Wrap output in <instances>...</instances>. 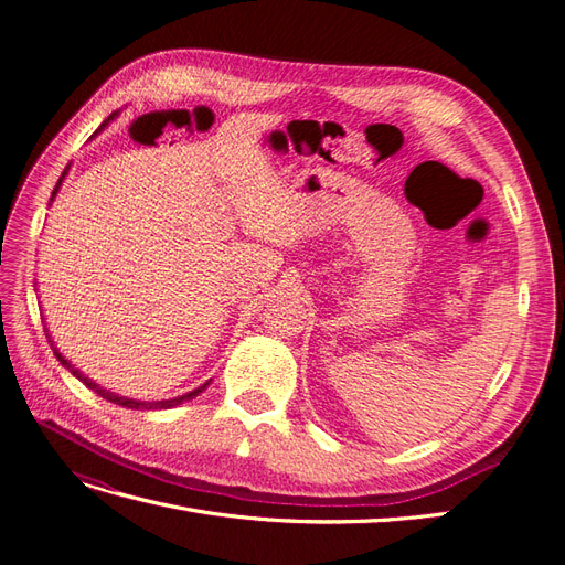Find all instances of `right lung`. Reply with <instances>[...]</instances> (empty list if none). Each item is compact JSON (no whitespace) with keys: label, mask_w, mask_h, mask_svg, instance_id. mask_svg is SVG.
I'll return each instance as SVG.
<instances>
[{"label":"right lung","mask_w":565,"mask_h":565,"mask_svg":"<svg viewBox=\"0 0 565 565\" xmlns=\"http://www.w3.org/2000/svg\"><path fill=\"white\" fill-rule=\"evenodd\" d=\"M115 117V113L106 119V122L104 125H100V127H106L108 122H110V119ZM65 174H67V167H65V172L61 174V179H58V183H56V188H54V193H51V200H54V195H56V191H58V188H61V181L65 179ZM54 353H56V358H58V361L67 367V370H71L73 374H75V377L79 380V382H84V384H87L89 388H94L96 393H98V396L100 398H106V401H110V403H115V405H122V407H131V409H167V407H177V405H181L183 401H191V398H195L198 396V393H202L204 388H207V384H202L200 388H195V391H191V393H185V396H179V398H172V401H158V403H143V401H131V398H125V396H115V393H110V391H106V388H100L98 384H94V382H89V377H84V374H79V370H75L71 363H67L65 361V358L54 349Z\"/></svg>","instance_id":"obj_1"}]
</instances>
